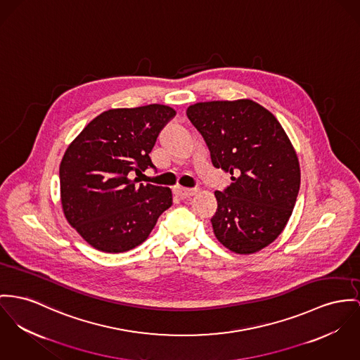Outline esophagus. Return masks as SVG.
Returning a JSON list of instances; mask_svg holds the SVG:
<instances>
[{
  "instance_id": "1",
  "label": "esophagus",
  "mask_w": 360,
  "mask_h": 360,
  "mask_svg": "<svg viewBox=\"0 0 360 360\" xmlns=\"http://www.w3.org/2000/svg\"><path fill=\"white\" fill-rule=\"evenodd\" d=\"M195 189H186V188H175V193L178 197H181L182 200H185V198H189V197H192L195 194Z\"/></svg>"
}]
</instances>
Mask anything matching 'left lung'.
<instances>
[{
  "mask_svg": "<svg viewBox=\"0 0 360 360\" xmlns=\"http://www.w3.org/2000/svg\"><path fill=\"white\" fill-rule=\"evenodd\" d=\"M186 115L214 167L231 174V185L215 192V237L240 255L266 248L285 229L300 189L290 139L271 112L248 98L197 103Z\"/></svg>",
  "mask_w": 360,
  "mask_h": 360,
  "instance_id": "1",
  "label": "left lung"
}]
</instances>
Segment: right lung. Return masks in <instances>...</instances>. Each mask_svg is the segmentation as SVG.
<instances>
[{
  "label": "right lung",
  "mask_w": 360,
  "mask_h": 360,
  "mask_svg": "<svg viewBox=\"0 0 360 360\" xmlns=\"http://www.w3.org/2000/svg\"><path fill=\"white\" fill-rule=\"evenodd\" d=\"M174 116L162 104L108 110L67 148L60 163L63 212L93 248L120 253L139 247L172 205L168 188L139 185L130 174L155 167L149 153Z\"/></svg>",
  "instance_id": "obj_1"
}]
</instances>
